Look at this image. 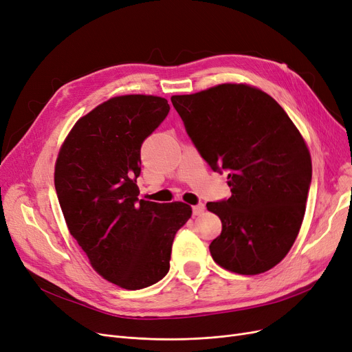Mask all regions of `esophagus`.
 <instances>
[{
	"label": "esophagus",
	"mask_w": 352,
	"mask_h": 352,
	"mask_svg": "<svg viewBox=\"0 0 352 352\" xmlns=\"http://www.w3.org/2000/svg\"><path fill=\"white\" fill-rule=\"evenodd\" d=\"M205 210V205L204 204H198L195 205V207H192V211H193V215H201Z\"/></svg>",
	"instance_id": "34e87169"
}]
</instances>
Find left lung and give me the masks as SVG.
<instances>
[{"label": "left lung", "instance_id": "left-lung-1", "mask_svg": "<svg viewBox=\"0 0 352 352\" xmlns=\"http://www.w3.org/2000/svg\"><path fill=\"white\" fill-rule=\"evenodd\" d=\"M188 135L212 170L228 173L232 197L208 202L221 234L210 245L221 268L258 275L294 245L306 211L311 159L305 138L270 94L224 82L172 96Z\"/></svg>", "mask_w": 352, "mask_h": 352}]
</instances>
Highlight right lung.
Segmentation results:
<instances>
[{"label": "right lung", "mask_w": 352, "mask_h": 352, "mask_svg": "<svg viewBox=\"0 0 352 352\" xmlns=\"http://www.w3.org/2000/svg\"><path fill=\"white\" fill-rule=\"evenodd\" d=\"M159 96H116L81 116L55 163V189L71 236L93 270L125 289L160 281L170 268L185 202L138 199L141 144L167 116Z\"/></svg>", "instance_id": "obj_1"}]
</instances>
